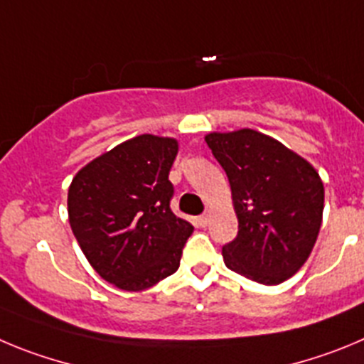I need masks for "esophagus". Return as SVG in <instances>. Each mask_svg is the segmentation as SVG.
Segmentation results:
<instances>
[{
	"label": "esophagus",
	"mask_w": 364,
	"mask_h": 364,
	"mask_svg": "<svg viewBox=\"0 0 364 364\" xmlns=\"http://www.w3.org/2000/svg\"><path fill=\"white\" fill-rule=\"evenodd\" d=\"M198 223H199V227H206V223H208V212H205V214L199 215Z\"/></svg>",
	"instance_id": "34e87169"
}]
</instances>
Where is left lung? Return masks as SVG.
<instances>
[{"instance_id":"obj_1","label":"left lung","mask_w":364,"mask_h":364,"mask_svg":"<svg viewBox=\"0 0 364 364\" xmlns=\"http://www.w3.org/2000/svg\"><path fill=\"white\" fill-rule=\"evenodd\" d=\"M206 145L227 172L237 235L223 247L230 270L261 284L292 277L316 245L325 188L314 166L255 130L208 134Z\"/></svg>"}]
</instances>
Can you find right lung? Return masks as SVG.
<instances>
[{"label":"right lung","instance_id":"obj_1","mask_svg":"<svg viewBox=\"0 0 364 364\" xmlns=\"http://www.w3.org/2000/svg\"><path fill=\"white\" fill-rule=\"evenodd\" d=\"M178 141L143 134L80 170L68 188V221L105 281L137 292L179 268L194 227L170 208L168 172Z\"/></svg>","mask_w":364,"mask_h":364}]
</instances>
